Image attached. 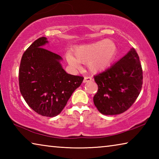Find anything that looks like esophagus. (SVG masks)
Returning a JSON list of instances; mask_svg holds the SVG:
<instances>
[{
  "mask_svg": "<svg viewBox=\"0 0 159 159\" xmlns=\"http://www.w3.org/2000/svg\"><path fill=\"white\" fill-rule=\"evenodd\" d=\"M93 80L92 77H90V76H85L84 77V79H83V83H86V82L90 81V80Z\"/></svg>",
  "mask_w": 159,
  "mask_h": 159,
  "instance_id": "34e87169",
  "label": "esophagus"
}]
</instances>
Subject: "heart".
Returning <instances> with one entry per match:
<instances>
[{
	"label": "heart",
	"instance_id": "1",
	"mask_svg": "<svg viewBox=\"0 0 159 159\" xmlns=\"http://www.w3.org/2000/svg\"><path fill=\"white\" fill-rule=\"evenodd\" d=\"M116 45L111 39H105L93 43L83 45L74 48L73 54L68 52L66 61L74 69L80 67V63L86 64L92 73H98L105 69L116 53Z\"/></svg>",
	"mask_w": 159,
	"mask_h": 159
}]
</instances>
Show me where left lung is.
I'll list each match as a JSON object with an SVG mask.
<instances>
[{
    "label": "left lung",
    "mask_w": 159,
    "mask_h": 159,
    "mask_svg": "<svg viewBox=\"0 0 159 159\" xmlns=\"http://www.w3.org/2000/svg\"><path fill=\"white\" fill-rule=\"evenodd\" d=\"M94 79L98 90L93 102L101 114L116 115L127 111L138 98L143 83L142 65L136 50L132 48Z\"/></svg>",
    "instance_id": "obj_1"
}]
</instances>
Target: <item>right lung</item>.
Returning <instances> with one entry per match:
<instances>
[{
    "label": "right lung",
    "instance_id": "obj_1",
    "mask_svg": "<svg viewBox=\"0 0 159 159\" xmlns=\"http://www.w3.org/2000/svg\"><path fill=\"white\" fill-rule=\"evenodd\" d=\"M48 42L45 37L39 38L24 52L19 85L21 95L34 111L54 117L62 111L83 77L67 74L60 62L62 58L42 48Z\"/></svg>",
    "mask_w": 159,
    "mask_h": 159
}]
</instances>
